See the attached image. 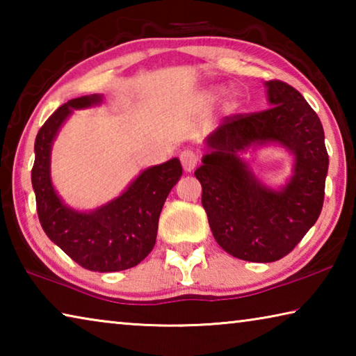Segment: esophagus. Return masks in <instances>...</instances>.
<instances>
[{
  "instance_id": "obj_1",
  "label": "esophagus",
  "mask_w": 356,
  "mask_h": 356,
  "mask_svg": "<svg viewBox=\"0 0 356 356\" xmlns=\"http://www.w3.org/2000/svg\"><path fill=\"white\" fill-rule=\"evenodd\" d=\"M180 163H182L184 170L185 171H193L197 165V161H200V155H197L195 150H184V152H180Z\"/></svg>"
}]
</instances>
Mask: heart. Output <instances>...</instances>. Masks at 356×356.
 Returning <instances> with one entry per match:
<instances>
[{
	"label": "heart",
	"mask_w": 356,
	"mask_h": 356,
	"mask_svg": "<svg viewBox=\"0 0 356 356\" xmlns=\"http://www.w3.org/2000/svg\"><path fill=\"white\" fill-rule=\"evenodd\" d=\"M213 95V94H212ZM234 104H236V95H234V94H231V95H229V97H227V102H226V105L227 106H232Z\"/></svg>",
	"instance_id": "obj_1"
}]
</instances>
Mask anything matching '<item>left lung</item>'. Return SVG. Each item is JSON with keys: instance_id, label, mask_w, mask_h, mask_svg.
<instances>
[{"instance_id": "left-lung-1", "label": "left lung", "mask_w": 356, "mask_h": 356, "mask_svg": "<svg viewBox=\"0 0 356 356\" xmlns=\"http://www.w3.org/2000/svg\"><path fill=\"white\" fill-rule=\"evenodd\" d=\"M265 88L268 110L225 118L209 136L210 152L195 171L216 243L250 262H275L300 243L322 212L328 171L316 111L291 84L270 80ZM267 142H278L296 155L294 176L281 191L262 186L238 156Z\"/></svg>"}]
</instances>
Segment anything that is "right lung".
I'll use <instances>...</instances> for the list:
<instances>
[{"label":"right lung","mask_w":356,"mask_h":356,"mask_svg":"<svg viewBox=\"0 0 356 356\" xmlns=\"http://www.w3.org/2000/svg\"><path fill=\"white\" fill-rule=\"evenodd\" d=\"M100 102L97 94L72 99L45 120L35 136L31 182L40 226L48 238L83 268L105 273L135 267L152 251L160 212L182 176V165L179 159H171L147 168L122 195L92 212L65 206L51 184V144L72 110Z\"/></svg>","instance_id":"right-lung-1"}]
</instances>
